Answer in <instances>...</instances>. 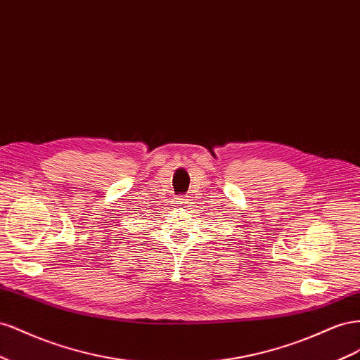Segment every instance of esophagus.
I'll use <instances>...</instances> for the list:
<instances>
[{
    "instance_id": "obj_1",
    "label": "esophagus",
    "mask_w": 360,
    "mask_h": 360,
    "mask_svg": "<svg viewBox=\"0 0 360 360\" xmlns=\"http://www.w3.org/2000/svg\"><path fill=\"white\" fill-rule=\"evenodd\" d=\"M178 203H179L181 208H188L190 199H188V196H181V198H178Z\"/></svg>"
}]
</instances>
